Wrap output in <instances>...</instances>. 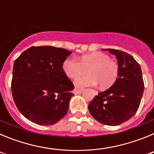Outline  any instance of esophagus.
<instances>
[{
    "mask_svg": "<svg viewBox=\"0 0 154 154\" xmlns=\"http://www.w3.org/2000/svg\"><path fill=\"white\" fill-rule=\"evenodd\" d=\"M82 92H83V90L82 89H75L74 91H73V92H74V94H81L82 93Z\"/></svg>",
    "mask_w": 154,
    "mask_h": 154,
    "instance_id": "34e87169",
    "label": "esophagus"
}]
</instances>
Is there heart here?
I'll list each match as a JSON object with an SVG mask.
<instances>
[{
  "label": "heart",
  "instance_id": "b5f03b06",
  "mask_svg": "<svg viewBox=\"0 0 154 154\" xmlns=\"http://www.w3.org/2000/svg\"><path fill=\"white\" fill-rule=\"evenodd\" d=\"M62 69L71 79L85 74L87 70L89 74L75 80V85L79 89L95 86L98 82L102 88H107L114 83L119 73L117 64L106 54L99 51L82 55L80 62L75 58H67L64 61Z\"/></svg>",
  "mask_w": 154,
  "mask_h": 154
}]
</instances>
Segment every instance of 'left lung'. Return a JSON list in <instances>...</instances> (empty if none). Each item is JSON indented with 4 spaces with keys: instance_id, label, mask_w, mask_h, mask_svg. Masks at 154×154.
Here are the masks:
<instances>
[{
    "instance_id": "8db88e82",
    "label": "left lung",
    "mask_w": 154,
    "mask_h": 154,
    "mask_svg": "<svg viewBox=\"0 0 154 154\" xmlns=\"http://www.w3.org/2000/svg\"><path fill=\"white\" fill-rule=\"evenodd\" d=\"M117 58L119 73L113 85L99 92L89 104L95 119L108 126H118L135 115L140 104L144 84L140 65L132 55L116 49H103Z\"/></svg>"
}]
</instances>
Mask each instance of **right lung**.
Listing matches in <instances>:
<instances>
[{"instance_id":"add662e5","label":"right lung","mask_w":154,"mask_h":154,"mask_svg":"<svg viewBox=\"0 0 154 154\" xmlns=\"http://www.w3.org/2000/svg\"><path fill=\"white\" fill-rule=\"evenodd\" d=\"M72 51L52 46L31 47L14 61L11 91L24 117L42 125H53L66 115L73 96L72 82L62 69Z\"/></svg>"}]
</instances>
